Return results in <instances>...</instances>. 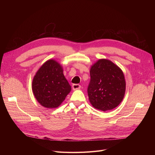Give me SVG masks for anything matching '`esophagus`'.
Returning <instances> with one entry per match:
<instances>
[{"mask_svg": "<svg viewBox=\"0 0 155 155\" xmlns=\"http://www.w3.org/2000/svg\"><path fill=\"white\" fill-rule=\"evenodd\" d=\"M80 88H81V86L79 84H73L72 85V88L73 91L78 90V89H80Z\"/></svg>", "mask_w": 155, "mask_h": 155, "instance_id": "obj_1", "label": "esophagus"}]
</instances>
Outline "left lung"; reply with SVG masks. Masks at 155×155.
<instances>
[{"label":"left lung","instance_id":"8db88e82","mask_svg":"<svg viewBox=\"0 0 155 155\" xmlns=\"http://www.w3.org/2000/svg\"><path fill=\"white\" fill-rule=\"evenodd\" d=\"M87 92L92 106L100 110L114 109L123 101L126 81L123 71L106 59H101L91 67Z\"/></svg>","mask_w":155,"mask_h":155}]
</instances>
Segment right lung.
<instances>
[{"label":"right lung","instance_id":"add662e5","mask_svg":"<svg viewBox=\"0 0 155 155\" xmlns=\"http://www.w3.org/2000/svg\"><path fill=\"white\" fill-rule=\"evenodd\" d=\"M61 64L54 60L46 61L32 80V90L37 101L46 108H56L71 91Z\"/></svg>","mask_w":155,"mask_h":155}]
</instances>
